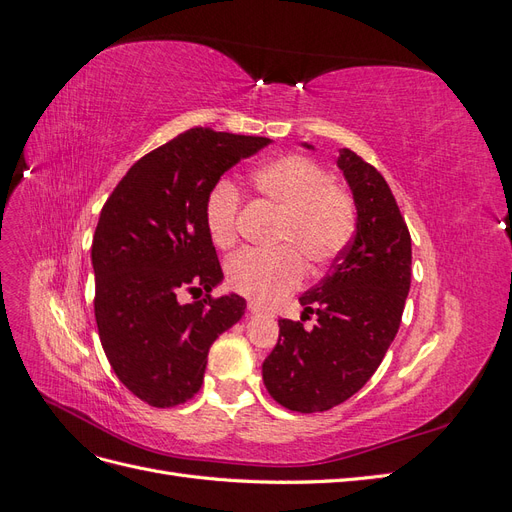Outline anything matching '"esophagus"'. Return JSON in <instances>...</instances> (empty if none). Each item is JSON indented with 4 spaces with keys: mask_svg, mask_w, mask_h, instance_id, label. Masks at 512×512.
Instances as JSON below:
<instances>
[{
    "mask_svg": "<svg viewBox=\"0 0 512 512\" xmlns=\"http://www.w3.org/2000/svg\"><path fill=\"white\" fill-rule=\"evenodd\" d=\"M247 312L250 314H269L265 307H260L258 303H247Z\"/></svg>",
    "mask_w": 512,
    "mask_h": 512,
    "instance_id": "1",
    "label": "esophagus"
}]
</instances>
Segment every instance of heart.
Wrapping results in <instances>:
<instances>
[{
	"mask_svg": "<svg viewBox=\"0 0 512 512\" xmlns=\"http://www.w3.org/2000/svg\"><path fill=\"white\" fill-rule=\"evenodd\" d=\"M254 194L280 207L275 250H243L226 265L228 286L258 303H275L305 277L303 256L312 265H327L346 250L356 228L352 196L327 179L320 164L297 153L260 162L250 173ZM241 194L220 179L205 198V228L215 247L237 241Z\"/></svg>",
	"mask_w": 512,
	"mask_h": 512,
	"instance_id": "heart-1",
	"label": "heart"
}]
</instances>
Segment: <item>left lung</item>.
<instances>
[{
	"mask_svg": "<svg viewBox=\"0 0 512 512\" xmlns=\"http://www.w3.org/2000/svg\"><path fill=\"white\" fill-rule=\"evenodd\" d=\"M307 149H314L307 145ZM337 166L354 198L356 232L331 273L299 297L303 322L280 320V339L262 363L277 404L324 412L363 389L397 335L412 277V241L389 183L350 149Z\"/></svg>",
	"mask_w": 512,
	"mask_h": 512,
	"instance_id": "obj_1",
	"label": "left lung"
}]
</instances>
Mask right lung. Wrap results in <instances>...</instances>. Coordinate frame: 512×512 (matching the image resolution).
I'll use <instances>...</instances> for the list:
<instances>
[{"mask_svg":"<svg viewBox=\"0 0 512 512\" xmlns=\"http://www.w3.org/2000/svg\"><path fill=\"white\" fill-rule=\"evenodd\" d=\"M269 143L192 128L138 160L102 207L91 245L100 342L123 386L153 408L200 391L211 344L245 314L239 294L211 297L224 273L203 209L213 183ZM183 289L208 294L179 304Z\"/></svg>","mask_w":512,"mask_h":512,"instance_id":"1","label":"right lung"}]
</instances>
